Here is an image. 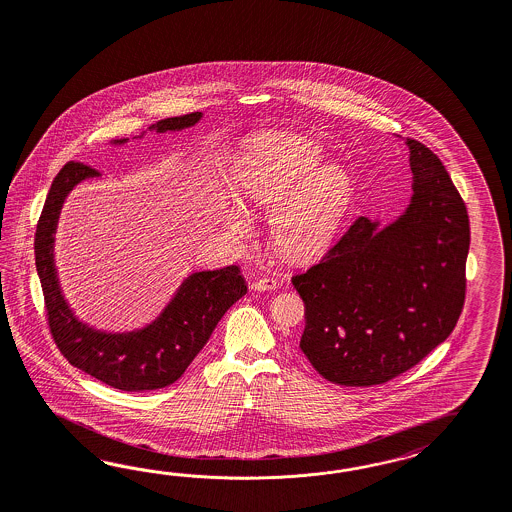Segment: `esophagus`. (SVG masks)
I'll return each instance as SVG.
<instances>
[{
  "mask_svg": "<svg viewBox=\"0 0 512 512\" xmlns=\"http://www.w3.org/2000/svg\"><path fill=\"white\" fill-rule=\"evenodd\" d=\"M278 287V279L274 278H261L253 281V289L255 291H272Z\"/></svg>",
  "mask_w": 512,
  "mask_h": 512,
  "instance_id": "esophagus-1",
  "label": "esophagus"
}]
</instances>
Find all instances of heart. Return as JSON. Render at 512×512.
<instances>
[{
    "label": "heart",
    "instance_id": "obj_1",
    "mask_svg": "<svg viewBox=\"0 0 512 512\" xmlns=\"http://www.w3.org/2000/svg\"><path fill=\"white\" fill-rule=\"evenodd\" d=\"M315 142L272 133L251 140L231 169L236 195L272 212V233L279 248L291 255H313L340 233L355 199L353 174L328 163ZM223 229L246 238L251 217L231 204L221 219Z\"/></svg>",
    "mask_w": 512,
    "mask_h": 512
}]
</instances>
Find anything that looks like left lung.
Masks as SVG:
<instances>
[{
  "label": "left lung",
  "instance_id": "left-lung-1",
  "mask_svg": "<svg viewBox=\"0 0 512 512\" xmlns=\"http://www.w3.org/2000/svg\"><path fill=\"white\" fill-rule=\"evenodd\" d=\"M413 197L396 221L358 217L293 276L306 306L300 349L330 383L372 387L447 340L465 300L469 217L441 159L407 139Z\"/></svg>",
  "mask_w": 512,
  "mask_h": 512
}]
</instances>
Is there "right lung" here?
Listing matches in <instances>:
<instances>
[{"instance_id":"1","label":"right lung","mask_w":512,"mask_h":512,"mask_svg":"<svg viewBox=\"0 0 512 512\" xmlns=\"http://www.w3.org/2000/svg\"><path fill=\"white\" fill-rule=\"evenodd\" d=\"M201 112L174 116L152 125L157 133L182 131L201 120ZM127 139L114 140L124 144ZM99 176L95 169L69 161L54 178L35 231V266L41 279L48 328L63 357L101 383L125 392L169 387L178 381L219 319L248 293L236 264L195 272L180 285L161 315L140 330L110 334L80 323L69 310L54 266V233L63 201L73 187Z\"/></svg>"}]
</instances>
